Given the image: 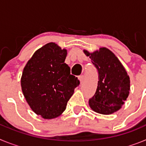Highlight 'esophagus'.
I'll use <instances>...</instances> for the list:
<instances>
[{"mask_svg":"<svg viewBox=\"0 0 146 146\" xmlns=\"http://www.w3.org/2000/svg\"><path fill=\"white\" fill-rule=\"evenodd\" d=\"M80 82V84H82L83 83V81H84V76L81 75L79 77Z\"/></svg>","mask_w":146,"mask_h":146,"instance_id":"obj_1","label":"esophagus"}]
</instances>
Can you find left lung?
<instances>
[{
  "mask_svg": "<svg viewBox=\"0 0 146 146\" xmlns=\"http://www.w3.org/2000/svg\"><path fill=\"white\" fill-rule=\"evenodd\" d=\"M91 59L99 72L96 91L89 99V106L96 113L110 115L118 111L128 98L130 79L118 58L109 49L100 47L89 52L83 50Z\"/></svg>",
  "mask_w": 146,
  "mask_h": 146,
  "instance_id": "left-lung-1",
  "label": "left lung"
}]
</instances>
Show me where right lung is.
<instances>
[{
    "label": "right lung",
    "instance_id": "1",
    "mask_svg": "<svg viewBox=\"0 0 146 146\" xmlns=\"http://www.w3.org/2000/svg\"><path fill=\"white\" fill-rule=\"evenodd\" d=\"M66 55V49L50 42L33 53L23 69L24 97L32 110L44 119L60 116L80 84L64 62Z\"/></svg>",
    "mask_w": 146,
    "mask_h": 146
}]
</instances>
